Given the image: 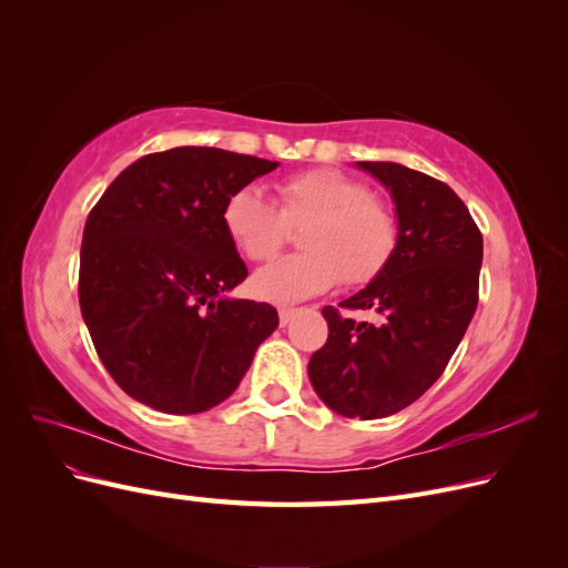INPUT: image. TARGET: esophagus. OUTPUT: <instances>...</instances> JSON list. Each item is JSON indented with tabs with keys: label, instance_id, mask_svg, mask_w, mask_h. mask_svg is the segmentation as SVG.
Here are the masks:
<instances>
[{
	"label": "esophagus",
	"instance_id": "34e87169",
	"mask_svg": "<svg viewBox=\"0 0 568 568\" xmlns=\"http://www.w3.org/2000/svg\"><path fill=\"white\" fill-rule=\"evenodd\" d=\"M294 315H296L294 307H280V324L286 326L291 320H294Z\"/></svg>",
	"mask_w": 568,
	"mask_h": 568
}]
</instances>
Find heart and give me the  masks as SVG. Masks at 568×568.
Wrapping results in <instances>:
<instances>
[{
  "mask_svg": "<svg viewBox=\"0 0 568 568\" xmlns=\"http://www.w3.org/2000/svg\"><path fill=\"white\" fill-rule=\"evenodd\" d=\"M280 209L255 186H242L222 205V227L248 261H267L288 239V225H303L305 251L257 270L255 296L298 303L329 291L341 277L367 284L398 244V220L369 189L332 168H315L277 184Z\"/></svg>",
  "mask_w": 568,
  "mask_h": 568,
  "instance_id": "1",
  "label": "heart"
}]
</instances>
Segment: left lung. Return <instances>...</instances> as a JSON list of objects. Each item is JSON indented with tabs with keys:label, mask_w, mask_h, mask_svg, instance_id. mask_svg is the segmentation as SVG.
<instances>
[{
	"label": "left lung",
	"mask_w": 568,
	"mask_h": 568,
	"mask_svg": "<svg viewBox=\"0 0 568 568\" xmlns=\"http://www.w3.org/2000/svg\"><path fill=\"white\" fill-rule=\"evenodd\" d=\"M355 165L390 192L398 244L386 267L338 305L374 311L382 322H355L324 305L329 338L307 376L338 415L379 419L415 403L450 363L476 313L484 236L445 182L400 163Z\"/></svg>",
	"instance_id": "8db88e82"
}]
</instances>
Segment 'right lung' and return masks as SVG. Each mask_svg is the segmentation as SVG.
Returning <instances> with one entry per match:
<instances>
[{"instance_id": "obj_1", "label": "right lung", "mask_w": 568, "mask_h": 568, "mask_svg": "<svg viewBox=\"0 0 568 568\" xmlns=\"http://www.w3.org/2000/svg\"><path fill=\"white\" fill-rule=\"evenodd\" d=\"M277 161L178 146L128 165L82 232L80 311L101 363L130 398L168 415L227 400L277 329L267 303L230 298L246 265L222 227L236 189Z\"/></svg>"}]
</instances>
